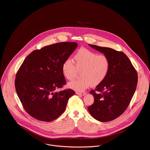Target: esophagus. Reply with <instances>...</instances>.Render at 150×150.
Instances as JSON below:
<instances>
[{
  "label": "esophagus",
  "instance_id": "esophagus-1",
  "mask_svg": "<svg viewBox=\"0 0 150 150\" xmlns=\"http://www.w3.org/2000/svg\"><path fill=\"white\" fill-rule=\"evenodd\" d=\"M76 93L78 95H80V96H84V95L86 94V93L85 92H76Z\"/></svg>",
  "mask_w": 150,
  "mask_h": 150
}]
</instances>
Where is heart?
<instances>
[{"label": "heart", "instance_id": "1", "mask_svg": "<svg viewBox=\"0 0 150 150\" xmlns=\"http://www.w3.org/2000/svg\"><path fill=\"white\" fill-rule=\"evenodd\" d=\"M75 64L70 59L66 60L62 67L64 78L74 79L79 72L81 78L71 81L68 86L78 91H83L91 85L96 86L106 78L110 69V61L104 54L86 48H81L74 56Z\"/></svg>", "mask_w": 150, "mask_h": 150}]
</instances>
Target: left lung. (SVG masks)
Instances as JSON below:
<instances>
[{
	"label": "left lung",
	"mask_w": 150,
	"mask_h": 150,
	"mask_svg": "<svg viewBox=\"0 0 150 150\" xmlns=\"http://www.w3.org/2000/svg\"><path fill=\"white\" fill-rule=\"evenodd\" d=\"M88 45L109 58L110 69L105 79L90 92L94 101L88 110L96 120L110 121L120 116L128 107L137 88L138 74L124 52Z\"/></svg>",
	"instance_id": "1"
}]
</instances>
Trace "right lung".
Masks as SVG:
<instances>
[{
    "label": "right lung",
    "instance_id": "add662e5",
    "mask_svg": "<svg viewBox=\"0 0 150 150\" xmlns=\"http://www.w3.org/2000/svg\"><path fill=\"white\" fill-rule=\"evenodd\" d=\"M77 46L72 42L45 46L32 51L23 62L16 74L15 87L24 109L32 117L49 122L65 111L75 91H56L66 83L62 64Z\"/></svg>",
    "mask_w": 150,
    "mask_h": 150
}]
</instances>
